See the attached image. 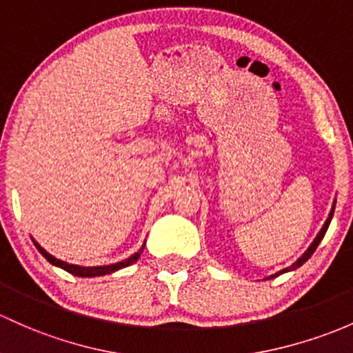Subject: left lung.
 <instances>
[{"label": "left lung", "mask_w": 353, "mask_h": 353, "mask_svg": "<svg viewBox=\"0 0 353 353\" xmlns=\"http://www.w3.org/2000/svg\"><path fill=\"white\" fill-rule=\"evenodd\" d=\"M333 212H335V202H333V207H332V210H330V214H328V219H327V222L323 223V227H321V230L320 232H318V236L314 237V241L312 242V245H310L308 249H306V252L303 254L301 257H299V259L296 261V263L294 264H291L290 268H286V269H283V271H279V272H276V274H272V276H269V278H276V276H279V274H283V272H288V271H294V269H298L299 266H303V264L306 263V261L310 259V257H312V254L314 252V249L318 248V244H320L321 242V239H323V236L325 234H327V229H328V225H330V222H332V217H333Z\"/></svg>", "instance_id": "obj_1"}]
</instances>
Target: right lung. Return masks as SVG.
<instances>
[{"instance_id": "obj_1", "label": "right lung", "mask_w": 353, "mask_h": 353, "mask_svg": "<svg viewBox=\"0 0 353 353\" xmlns=\"http://www.w3.org/2000/svg\"><path fill=\"white\" fill-rule=\"evenodd\" d=\"M33 244H35V248L39 249L41 256H43L45 259L48 261V263L54 264V266L65 269L67 272H70V274H74V276H79V278H94V276L111 274V272L119 271V269H123V268H126V266H131V264L136 263V261L139 259V256H141L143 249H145V245H146V241H145V244L141 245V249H139L138 252L132 254L131 257H128V259L121 261V263H116V264H109V266H92V268L77 266V264H69V263H65V261H60V259H57V257L52 256V254H48L47 251H45V249L41 248V245L37 241H33Z\"/></svg>"}]
</instances>
